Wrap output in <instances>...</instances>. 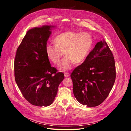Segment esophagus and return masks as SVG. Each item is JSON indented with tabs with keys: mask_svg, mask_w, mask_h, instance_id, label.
<instances>
[{
	"mask_svg": "<svg viewBox=\"0 0 131 131\" xmlns=\"http://www.w3.org/2000/svg\"><path fill=\"white\" fill-rule=\"evenodd\" d=\"M64 76L65 77H69L70 76V73H64Z\"/></svg>",
	"mask_w": 131,
	"mask_h": 131,
	"instance_id": "obj_1",
	"label": "esophagus"
}]
</instances>
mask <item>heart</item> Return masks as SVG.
I'll return each mask as SVG.
<instances>
[{
  "mask_svg": "<svg viewBox=\"0 0 131 131\" xmlns=\"http://www.w3.org/2000/svg\"><path fill=\"white\" fill-rule=\"evenodd\" d=\"M55 45L47 44L46 52L49 59L58 64L63 55L65 57L58 65V70L66 71L75 63L81 64L86 60L93 45L89 33L67 31L60 34L54 40Z\"/></svg>",
  "mask_w": 131,
  "mask_h": 131,
  "instance_id": "b5f03b06",
  "label": "heart"
}]
</instances>
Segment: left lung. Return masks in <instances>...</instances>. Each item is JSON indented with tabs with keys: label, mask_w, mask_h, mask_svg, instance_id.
<instances>
[{
	"label": "left lung",
	"mask_w": 131,
	"mask_h": 131,
	"mask_svg": "<svg viewBox=\"0 0 131 131\" xmlns=\"http://www.w3.org/2000/svg\"><path fill=\"white\" fill-rule=\"evenodd\" d=\"M115 77L113 53L105 40L100 41L71 74L74 96L83 105L97 106L108 97Z\"/></svg>",
	"instance_id": "8db88e82"
}]
</instances>
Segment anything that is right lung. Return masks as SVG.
Here are the masks:
<instances>
[{"mask_svg": "<svg viewBox=\"0 0 131 131\" xmlns=\"http://www.w3.org/2000/svg\"><path fill=\"white\" fill-rule=\"evenodd\" d=\"M55 26H43L29 30L17 49L15 78L24 97L32 105L47 107L57 94L64 78L50 65L46 52L47 42Z\"/></svg>", "mask_w": 131, "mask_h": 131, "instance_id": "add662e5", "label": "right lung"}]
</instances>
